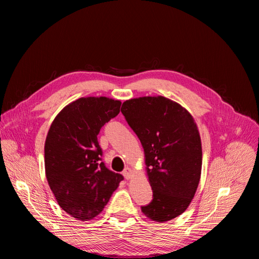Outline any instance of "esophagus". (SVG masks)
<instances>
[{
    "instance_id": "esophagus-1",
    "label": "esophagus",
    "mask_w": 259,
    "mask_h": 259,
    "mask_svg": "<svg viewBox=\"0 0 259 259\" xmlns=\"http://www.w3.org/2000/svg\"><path fill=\"white\" fill-rule=\"evenodd\" d=\"M123 176L125 177V179H130L132 177V170L131 168L126 167L124 170H123Z\"/></svg>"
}]
</instances>
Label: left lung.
<instances>
[{
    "instance_id": "1",
    "label": "left lung",
    "mask_w": 259,
    "mask_h": 259,
    "mask_svg": "<svg viewBox=\"0 0 259 259\" xmlns=\"http://www.w3.org/2000/svg\"><path fill=\"white\" fill-rule=\"evenodd\" d=\"M121 112L143 145L152 201L142 206L151 221L168 222L189 206L201 177L202 146L193 117L165 97L124 101Z\"/></svg>"
}]
</instances>
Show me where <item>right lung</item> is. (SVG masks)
Here are the masks:
<instances>
[{
    "label": "right lung",
    "mask_w": 259,
    "mask_h": 259,
    "mask_svg": "<svg viewBox=\"0 0 259 259\" xmlns=\"http://www.w3.org/2000/svg\"><path fill=\"white\" fill-rule=\"evenodd\" d=\"M121 101L107 97L80 98L65 107L46 137L45 173L59 206L88 221L107 205L124 179L106 167L97 135L120 112Z\"/></svg>",
    "instance_id": "add662e5"
}]
</instances>
